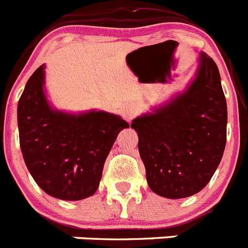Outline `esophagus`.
I'll list each match as a JSON object with an SVG mask.
<instances>
[{
	"mask_svg": "<svg viewBox=\"0 0 248 248\" xmlns=\"http://www.w3.org/2000/svg\"><path fill=\"white\" fill-rule=\"evenodd\" d=\"M138 112V106L133 102H128V104H124V108H122V115L126 120H131L135 115H137Z\"/></svg>",
	"mask_w": 248,
	"mask_h": 248,
	"instance_id": "obj_1",
	"label": "esophagus"
}]
</instances>
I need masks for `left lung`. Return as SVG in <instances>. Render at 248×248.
Returning a JSON list of instances; mask_svg holds the SVG:
<instances>
[{"label":"left lung","instance_id":"1","mask_svg":"<svg viewBox=\"0 0 248 248\" xmlns=\"http://www.w3.org/2000/svg\"><path fill=\"white\" fill-rule=\"evenodd\" d=\"M226 126L220 73L202 52L184 90L131 124L151 190L167 199H183L204 189L224 155Z\"/></svg>","mask_w":248,"mask_h":248}]
</instances>
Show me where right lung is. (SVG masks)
I'll return each mask as SVG.
<instances>
[{"mask_svg":"<svg viewBox=\"0 0 248 248\" xmlns=\"http://www.w3.org/2000/svg\"><path fill=\"white\" fill-rule=\"evenodd\" d=\"M17 122L24 163L39 188L60 200L93 195L105 160L121 129V116L90 110L66 112L48 100L46 64L27 81L18 101Z\"/></svg>","mask_w":248,"mask_h":248,"instance_id":"1","label":"right lung"}]
</instances>
